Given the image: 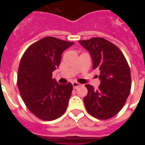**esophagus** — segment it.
Masks as SVG:
<instances>
[{"label": "esophagus", "instance_id": "1", "mask_svg": "<svg viewBox=\"0 0 145 145\" xmlns=\"http://www.w3.org/2000/svg\"><path fill=\"white\" fill-rule=\"evenodd\" d=\"M72 85H73V87H74V88H77L78 87H79V86L81 85V84H80V83H78V82H72Z\"/></svg>", "mask_w": 145, "mask_h": 145}]
</instances>
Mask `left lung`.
Masks as SVG:
<instances>
[{"label": "left lung", "mask_w": 145, "mask_h": 145, "mask_svg": "<svg viewBox=\"0 0 145 145\" xmlns=\"http://www.w3.org/2000/svg\"><path fill=\"white\" fill-rule=\"evenodd\" d=\"M79 42L91 54L93 69L100 71L98 89L86 85L88 94L84 103L88 112L99 120H108L124 106L131 88V70L122 51L116 45L101 37Z\"/></svg>", "instance_id": "left-lung-1"}]
</instances>
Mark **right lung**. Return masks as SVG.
Segmentation results:
<instances>
[{
    "label": "right lung",
    "mask_w": 145,
    "mask_h": 145,
    "mask_svg": "<svg viewBox=\"0 0 145 145\" xmlns=\"http://www.w3.org/2000/svg\"><path fill=\"white\" fill-rule=\"evenodd\" d=\"M74 42L47 36L27 48L20 60L17 84L24 103L36 117L45 121L66 112L73 86L58 84L52 73L59 67L61 54Z\"/></svg>",
    "instance_id": "1"
}]
</instances>
